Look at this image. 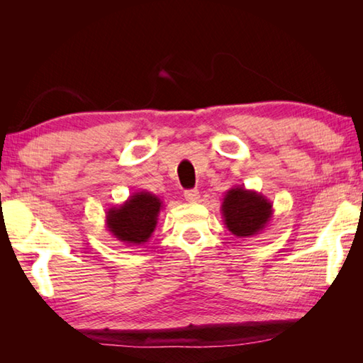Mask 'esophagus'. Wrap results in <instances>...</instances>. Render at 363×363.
Listing matches in <instances>:
<instances>
[{"label": "esophagus", "mask_w": 363, "mask_h": 363, "mask_svg": "<svg viewBox=\"0 0 363 363\" xmlns=\"http://www.w3.org/2000/svg\"><path fill=\"white\" fill-rule=\"evenodd\" d=\"M184 199L190 201V203H196V201H199V199H200V192L196 189L186 190V192H184Z\"/></svg>", "instance_id": "obj_1"}]
</instances>
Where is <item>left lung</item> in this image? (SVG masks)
Instances as JSON below:
<instances>
[{"label": "left lung", "instance_id": "obj_1", "mask_svg": "<svg viewBox=\"0 0 363 363\" xmlns=\"http://www.w3.org/2000/svg\"><path fill=\"white\" fill-rule=\"evenodd\" d=\"M220 211L227 229L238 238H247L266 229L274 208L272 201L262 194L235 186L225 192Z\"/></svg>", "mask_w": 363, "mask_h": 363}]
</instances>
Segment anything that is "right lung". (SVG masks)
<instances>
[{
	"label": "right lung",
	"instance_id": "right-lung-1",
	"mask_svg": "<svg viewBox=\"0 0 363 363\" xmlns=\"http://www.w3.org/2000/svg\"><path fill=\"white\" fill-rule=\"evenodd\" d=\"M163 201L155 194L134 192L118 206L106 213L107 230L126 247H140L149 242L158 223Z\"/></svg>",
	"mask_w": 363,
	"mask_h": 363
}]
</instances>
